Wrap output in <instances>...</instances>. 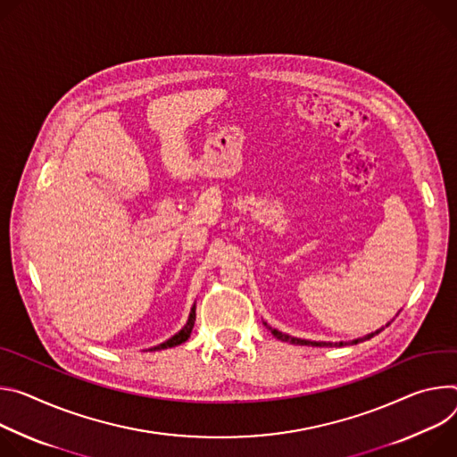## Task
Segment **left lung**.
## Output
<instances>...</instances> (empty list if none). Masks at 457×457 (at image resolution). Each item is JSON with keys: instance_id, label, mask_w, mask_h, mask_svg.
<instances>
[{"instance_id": "8db88e82", "label": "left lung", "mask_w": 457, "mask_h": 457, "mask_svg": "<svg viewBox=\"0 0 457 457\" xmlns=\"http://www.w3.org/2000/svg\"><path fill=\"white\" fill-rule=\"evenodd\" d=\"M263 325L272 332V336H274V337H278V339H281V341H287V343H292V345H309V346H346V345H358V343H361V341H365V339L374 337L376 334H379L381 330H385V327H388V325H390V321H388L385 327H381V328H378V330H374V332H370V334H367V336H363V337L350 339V341H336V343H332V341H311V339H301V337H294V336L283 334V332H279L278 328H272V327H270V325H267V323H263Z\"/></svg>"}]
</instances>
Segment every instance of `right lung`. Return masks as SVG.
<instances>
[{"instance_id":"1","label":"right lung","mask_w":457,"mask_h":457,"mask_svg":"<svg viewBox=\"0 0 457 457\" xmlns=\"http://www.w3.org/2000/svg\"><path fill=\"white\" fill-rule=\"evenodd\" d=\"M194 321H195V303H194L192 309H190V314H188V320H187L185 327H183L179 332H176L172 337H169L167 341H163V343H160V345H156V346H152V348H148V350H150V352H156V350H165V348L178 346V345L185 343V341L190 337V332H192V328H194Z\"/></svg>"}]
</instances>
